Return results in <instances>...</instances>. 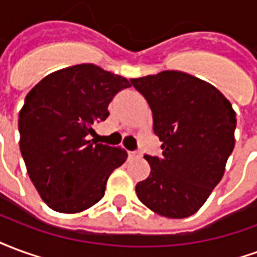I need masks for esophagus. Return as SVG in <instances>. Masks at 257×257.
Listing matches in <instances>:
<instances>
[{"label":"esophagus","mask_w":257,"mask_h":257,"mask_svg":"<svg viewBox=\"0 0 257 257\" xmlns=\"http://www.w3.org/2000/svg\"><path fill=\"white\" fill-rule=\"evenodd\" d=\"M128 156H129V158H138V157H142V154H140V153H138V151H129Z\"/></svg>","instance_id":"obj_1"}]
</instances>
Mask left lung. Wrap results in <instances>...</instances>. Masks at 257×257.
<instances>
[{
	"label": "left lung",
	"mask_w": 257,
	"mask_h": 257,
	"mask_svg": "<svg viewBox=\"0 0 257 257\" xmlns=\"http://www.w3.org/2000/svg\"><path fill=\"white\" fill-rule=\"evenodd\" d=\"M131 82L153 112L162 157L145 156L150 175L136 184L142 204L158 215L183 219L205 204L234 150L237 125L231 103L206 81L167 70Z\"/></svg>",
	"instance_id": "obj_1"
}]
</instances>
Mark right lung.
<instances>
[{"mask_svg":"<svg viewBox=\"0 0 257 257\" xmlns=\"http://www.w3.org/2000/svg\"><path fill=\"white\" fill-rule=\"evenodd\" d=\"M126 78L90 63L48 74L26 96L19 112L20 151L42 201L60 213H78L99 202L107 179L126 161L121 147L96 143L95 123Z\"/></svg>","mask_w":257,"mask_h":257,"instance_id":"right-lung-1","label":"right lung"}]
</instances>
